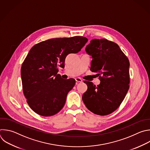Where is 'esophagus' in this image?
I'll list each match as a JSON object with an SVG mask.
<instances>
[{"mask_svg":"<svg viewBox=\"0 0 150 150\" xmlns=\"http://www.w3.org/2000/svg\"><path fill=\"white\" fill-rule=\"evenodd\" d=\"M75 81H76V82H82V79L81 78H75Z\"/></svg>","mask_w":150,"mask_h":150,"instance_id":"esophagus-1","label":"esophagus"}]
</instances>
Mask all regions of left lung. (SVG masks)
<instances>
[{"label": "left lung", "mask_w": 150, "mask_h": 150, "mask_svg": "<svg viewBox=\"0 0 150 150\" xmlns=\"http://www.w3.org/2000/svg\"><path fill=\"white\" fill-rule=\"evenodd\" d=\"M92 59L90 70L97 73L100 83L91 82L82 95V101L92 112L106 115L116 110L129 89V62L119 46L106 39H93L85 47Z\"/></svg>", "instance_id": "left-lung-1"}]
</instances>
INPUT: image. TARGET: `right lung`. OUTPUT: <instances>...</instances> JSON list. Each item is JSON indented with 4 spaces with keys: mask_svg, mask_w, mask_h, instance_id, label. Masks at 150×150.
Listing matches in <instances>:
<instances>
[{
    "mask_svg": "<svg viewBox=\"0 0 150 150\" xmlns=\"http://www.w3.org/2000/svg\"><path fill=\"white\" fill-rule=\"evenodd\" d=\"M87 41L83 36L51 39L30 49L22 65L21 78L27 103L36 114L52 116L64 107L75 80L63 79L58 68H64L67 55L79 52Z\"/></svg>",
    "mask_w": 150,
    "mask_h": 150,
    "instance_id": "add662e5",
    "label": "right lung"
}]
</instances>
